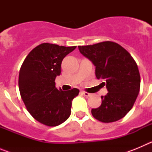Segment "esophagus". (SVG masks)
Returning a JSON list of instances; mask_svg holds the SVG:
<instances>
[{"label": "esophagus", "instance_id": "1", "mask_svg": "<svg viewBox=\"0 0 152 152\" xmlns=\"http://www.w3.org/2000/svg\"><path fill=\"white\" fill-rule=\"evenodd\" d=\"M82 94L84 95L85 96H91V94H90V93H88V92H85V91H82Z\"/></svg>", "mask_w": 152, "mask_h": 152}]
</instances>
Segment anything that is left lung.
Segmentation results:
<instances>
[{
  "mask_svg": "<svg viewBox=\"0 0 152 152\" xmlns=\"http://www.w3.org/2000/svg\"><path fill=\"white\" fill-rule=\"evenodd\" d=\"M80 52L94 64L97 79H104L108 93L91 113L102 123H112L130 111L140 90V74L136 62L126 49L110 41L78 46Z\"/></svg>",
  "mask_w": 152,
  "mask_h": 152,
  "instance_id": "1",
  "label": "left lung"
}]
</instances>
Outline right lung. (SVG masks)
<instances>
[{
    "label": "right lung",
    "instance_id": "right-lung-1",
    "mask_svg": "<svg viewBox=\"0 0 152 152\" xmlns=\"http://www.w3.org/2000/svg\"><path fill=\"white\" fill-rule=\"evenodd\" d=\"M76 46L42 43L24 60L19 74V90L31 116L48 126H56L71 115L72 100L79 94L73 88L63 91L56 88V77L61 74L63 58Z\"/></svg>",
    "mask_w": 152,
    "mask_h": 152
}]
</instances>
